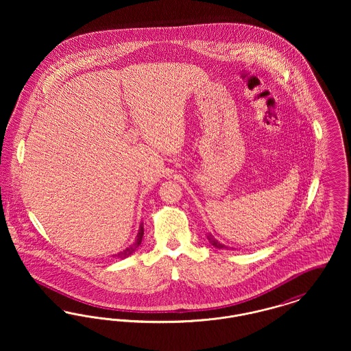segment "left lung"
<instances>
[{
  "label": "left lung",
  "mask_w": 351,
  "mask_h": 351,
  "mask_svg": "<svg viewBox=\"0 0 351 351\" xmlns=\"http://www.w3.org/2000/svg\"><path fill=\"white\" fill-rule=\"evenodd\" d=\"M206 238H208V241L210 242V245L212 246H215L216 249H226V250H235L234 247H230V246H226V245H223V243H221L219 241H217L216 238H215V235L212 233H208L206 235Z\"/></svg>",
  "instance_id": "left-lung-1"
}]
</instances>
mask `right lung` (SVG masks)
I'll return each instance as SVG.
<instances>
[{
	"instance_id": "add662e5",
	"label": "right lung",
	"mask_w": 351,
	"mask_h": 351,
	"mask_svg": "<svg viewBox=\"0 0 351 351\" xmlns=\"http://www.w3.org/2000/svg\"><path fill=\"white\" fill-rule=\"evenodd\" d=\"M142 238H143V222L139 225V230H138V234H136L135 241H134L133 243H132L129 247H126L125 250L119 251L117 254H114V255H113V258L125 259V258L130 256V255L133 254L134 251L136 250V249L139 247V245H141V242H142Z\"/></svg>"
}]
</instances>
